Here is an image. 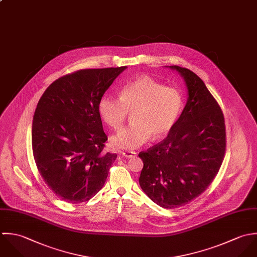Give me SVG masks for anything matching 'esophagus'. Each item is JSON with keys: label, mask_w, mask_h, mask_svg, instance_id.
Masks as SVG:
<instances>
[{"label": "esophagus", "mask_w": 257, "mask_h": 257, "mask_svg": "<svg viewBox=\"0 0 257 257\" xmlns=\"http://www.w3.org/2000/svg\"><path fill=\"white\" fill-rule=\"evenodd\" d=\"M137 153L136 152H132V151H125V152H122V156L125 157V158H134L136 157Z\"/></svg>", "instance_id": "esophagus-1"}]
</instances>
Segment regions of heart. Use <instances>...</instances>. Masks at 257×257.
<instances>
[{
  "label": "heart",
  "instance_id": "heart-1",
  "mask_svg": "<svg viewBox=\"0 0 257 257\" xmlns=\"http://www.w3.org/2000/svg\"><path fill=\"white\" fill-rule=\"evenodd\" d=\"M184 97L176 87L164 86L150 76H139L125 84L120 98L104 95L98 102V113L103 121L120 130L129 114L133 124L111 138L118 150H134L145 144L150 137L160 139L175 126L182 112Z\"/></svg>",
  "mask_w": 257,
  "mask_h": 257
}]
</instances>
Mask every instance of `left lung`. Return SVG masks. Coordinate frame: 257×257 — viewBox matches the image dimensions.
Masks as SVG:
<instances>
[{"label": "left lung", "instance_id": "left-lung-1", "mask_svg": "<svg viewBox=\"0 0 257 257\" xmlns=\"http://www.w3.org/2000/svg\"><path fill=\"white\" fill-rule=\"evenodd\" d=\"M166 67L183 77L188 99L167 138L139 154L144 164L139 184L155 204L175 208L192 202L213 181L225 152V126L220 107L196 73Z\"/></svg>", "mask_w": 257, "mask_h": 257}]
</instances>
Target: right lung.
I'll return each mask as SVG.
<instances>
[{
    "instance_id": "1",
    "label": "right lung",
    "mask_w": 257,
    "mask_h": 257,
    "mask_svg": "<svg viewBox=\"0 0 257 257\" xmlns=\"http://www.w3.org/2000/svg\"><path fill=\"white\" fill-rule=\"evenodd\" d=\"M127 66L82 69L47 88L32 126L34 158L41 176L61 200L79 204L104 186L117 154L104 153L98 102Z\"/></svg>"
}]
</instances>
